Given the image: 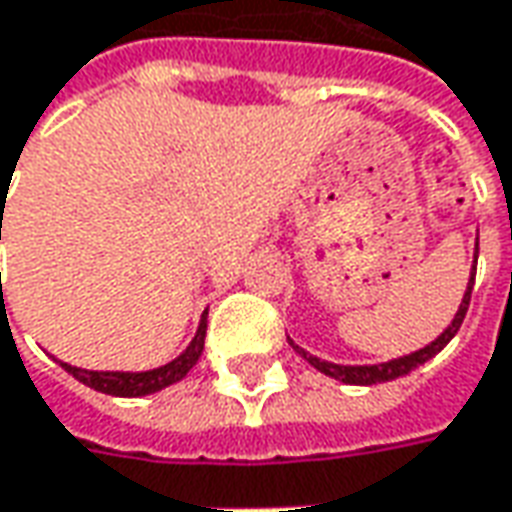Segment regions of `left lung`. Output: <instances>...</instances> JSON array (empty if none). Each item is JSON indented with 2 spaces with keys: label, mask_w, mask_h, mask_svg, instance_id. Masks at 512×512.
Instances as JSON below:
<instances>
[{
  "label": "left lung",
  "mask_w": 512,
  "mask_h": 512,
  "mask_svg": "<svg viewBox=\"0 0 512 512\" xmlns=\"http://www.w3.org/2000/svg\"><path fill=\"white\" fill-rule=\"evenodd\" d=\"M479 257V255H476ZM473 280H476V260H473V274H470V283H467V291H465V300H462V306L456 311V317H453V323L445 328V334L439 337V340H433L431 345H425L422 351H416V354H408V357H399V360H391V362H382V365H334V362H326V360H317V357H311L306 354L303 348H297L300 354H303V360H309L320 374H326V377H334L345 382V385H377V382H391V379L397 377H405V374H411L414 368L419 365H425V362L436 357L445 345L456 337V331L462 328V320H465L467 314V306H470V291H473Z\"/></svg>",
  "instance_id": "1"
}]
</instances>
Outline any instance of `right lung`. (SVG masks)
Wrapping results in <instances>:
<instances>
[{
  "mask_svg": "<svg viewBox=\"0 0 512 512\" xmlns=\"http://www.w3.org/2000/svg\"><path fill=\"white\" fill-rule=\"evenodd\" d=\"M203 340H206V311H203L201 326H198V334L195 340L189 343L184 354L178 360L167 362L155 371H141V374H124V371H84V368H73L62 362V368L67 374L84 382L87 388H96L101 394H110V397H147V394H155L167 385H175L189 374V368L195 362L201 360L203 354Z\"/></svg>",
  "mask_w": 512,
  "mask_h": 512,
  "instance_id": "right-lung-1",
  "label": "right lung"
}]
</instances>
